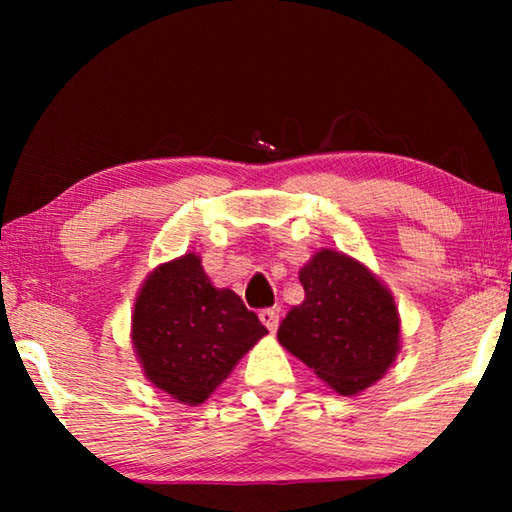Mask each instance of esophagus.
<instances>
[{
	"label": "esophagus",
	"instance_id": "1",
	"mask_svg": "<svg viewBox=\"0 0 512 512\" xmlns=\"http://www.w3.org/2000/svg\"><path fill=\"white\" fill-rule=\"evenodd\" d=\"M259 320L266 325L268 332H275L277 325H280V316H277L275 309H262L259 311Z\"/></svg>",
	"mask_w": 512,
	"mask_h": 512
}]
</instances>
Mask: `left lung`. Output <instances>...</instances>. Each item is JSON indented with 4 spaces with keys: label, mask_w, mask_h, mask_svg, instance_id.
Returning a JSON list of instances; mask_svg holds the SVG:
<instances>
[{
    "label": "left lung",
    "mask_w": 512,
    "mask_h": 512,
    "mask_svg": "<svg viewBox=\"0 0 512 512\" xmlns=\"http://www.w3.org/2000/svg\"><path fill=\"white\" fill-rule=\"evenodd\" d=\"M305 300L277 329V341L339 395H359L386 375L402 348L391 289L366 264L320 248L300 268Z\"/></svg>",
    "instance_id": "8db88e82"
}]
</instances>
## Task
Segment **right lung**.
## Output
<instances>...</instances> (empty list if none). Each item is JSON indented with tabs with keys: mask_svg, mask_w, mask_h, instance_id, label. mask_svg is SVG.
<instances>
[{
	"mask_svg": "<svg viewBox=\"0 0 512 512\" xmlns=\"http://www.w3.org/2000/svg\"><path fill=\"white\" fill-rule=\"evenodd\" d=\"M131 318L144 377L187 406L203 404L268 334L235 291L214 287L196 253L155 266Z\"/></svg>",
	"mask_w": 512,
	"mask_h": 512,
	"instance_id": "right-lung-1",
	"label": "right lung"
}]
</instances>
